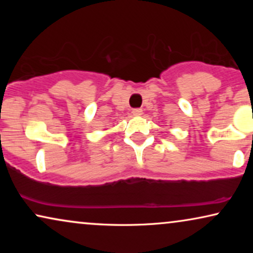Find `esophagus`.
Wrapping results in <instances>:
<instances>
[{"mask_svg":"<svg viewBox=\"0 0 253 253\" xmlns=\"http://www.w3.org/2000/svg\"><path fill=\"white\" fill-rule=\"evenodd\" d=\"M141 114H143V110H141L140 108H134V109H132V115H133V116H140Z\"/></svg>","mask_w":253,"mask_h":253,"instance_id":"esophagus-1","label":"esophagus"}]
</instances>
